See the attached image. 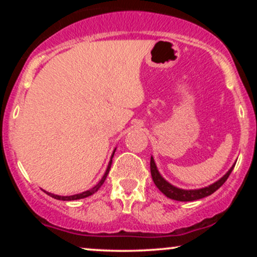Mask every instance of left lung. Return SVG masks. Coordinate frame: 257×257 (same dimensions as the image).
I'll list each match as a JSON object with an SVG mask.
<instances>
[{
    "label": "left lung",
    "instance_id": "8db88e82",
    "mask_svg": "<svg viewBox=\"0 0 257 257\" xmlns=\"http://www.w3.org/2000/svg\"><path fill=\"white\" fill-rule=\"evenodd\" d=\"M150 168H151V175H152V179H153V182H155V185L157 186L158 190L161 191L162 193L166 194L168 198L170 199H174V200H179V202H191V200H197V199H200V198H204L206 196H210V194H213L215 191L219 190V188L222 186L223 184L226 182V180L228 179L229 174L232 173L233 166L231 169L227 172V174L223 178H221L219 181H216L215 184L208 186V187H204V188H199V190H181V188H178L175 187V186L170 185L169 182H167L166 180L161 176V174L158 173L157 170V167H156L155 164V161H153V158L151 157V162H150Z\"/></svg>",
    "mask_w": 257,
    "mask_h": 257
}]
</instances>
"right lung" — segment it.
<instances>
[{
  "mask_svg": "<svg viewBox=\"0 0 257 257\" xmlns=\"http://www.w3.org/2000/svg\"><path fill=\"white\" fill-rule=\"evenodd\" d=\"M114 151H116V150H114ZM113 155H114V152H113ZM113 155H112V157H113ZM111 163H112V158H111L110 163H108V167H107V169H106V172H105V174H104V176H102V179L100 180L98 185L94 186V187L91 188V190H89V191H85V192H82V193H78V194H73V196H66V197H64V196H57V194H52V193H48V192H46V193L48 194V196L53 197V198L59 199V200H75V199H82V198H85V197H89V196H91V194H93V193H95L96 191H98L99 188L101 187V185L105 182L106 178H107V174H108V172H110Z\"/></svg>",
  "mask_w": 257,
  "mask_h": 257,
  "instance_id": "obj_1",
  "label": "right lung"
}]
</instances>
